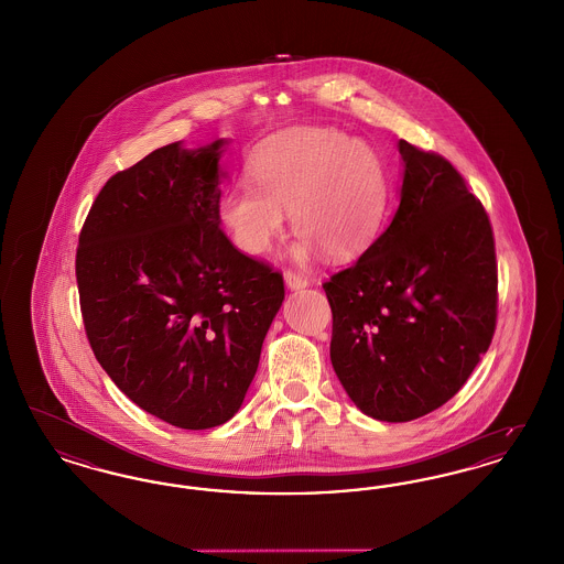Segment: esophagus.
Wrapping results in <instances>:
<instances>
[{
    "label": "esophagus",
    "mask_w": 564,
    "mask_h": 564,
    "mask_svg": "<svg viewBox=\"0 0 564 564\" xmlns=\"http://www.w3.org/2000/svg\"><path fill=\"white\" fill-rule=\"evenodd\" d=\"M283 279H285L288 290H292V292H297V290L308 288V279H306V276H302V274H295V272L288 271L283 274Z\"/></svg>",
    "instance_id": "1"
}]
</instances>
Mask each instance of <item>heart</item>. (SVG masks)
<instances>
[{
    "instance_id": "obj_1",
    "label": "heart",
    "mask_w": 564,
    "mask_h": 564,
    "mask_svg": "<svg viewBox=\"0 0 564 564\" xmlns=\"http://www.w3.org/2000/svg\"><path fill=\"white\" fill-rule=\"evenodd\" d=\"M249 181L230 184L220 220L249 256L272 248L292 216L300 232L293 260L316 249L332 260L361 253L380 232L390 184L380 155L361 140L332 128H293L269 138L251 161Z\"/></svg>"
}]
</instances>
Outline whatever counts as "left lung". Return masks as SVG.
I'll return each instance as SVG.
<instances>
[{"label":"left lung","mask_w":564,"mask_h":564,"mask_svg":"<svg viewBox=\"0 0 564 564\" xmlns=\"http://www.w3.org/2000/svg\"><path fill=\"white\" fill-rule=\"evenodd\" d=\"M401 202L327 293L332 365L350 401L380 422L445 405L487 352L497 264L487 212L447 159L399 140Z\"/></svg>","instance_id":"8db88e82"}]
</instances>
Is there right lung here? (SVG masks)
Wrapping results in <instances>:
<instances>
[{
    "label": "right lung",
    "instance_id": "1",
    "mask_svg": "<svg viewBox=\"0 0 564 564\" xmlns=\"http://www.w3.org/2000/svg\"><path fill=\"white\" fill-rule=\"evenodd\" d=\"M218 138L165 144L91 205L77 285L91 350L135 405L184 430L228 422L248 394L283 276L220 230Z\"/></svg>",
    "mask_w": 564,
    "mask_h": 564
}]
</instances>
